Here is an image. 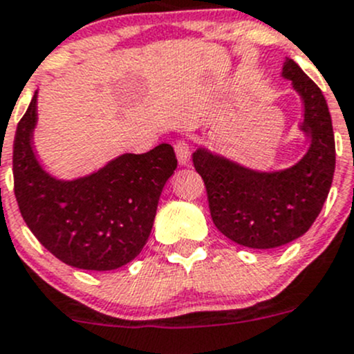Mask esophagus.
Returning a JSON list of instances; mask_svg holds the SVG:
<instances>
[{
    "label": "esophagus",
    "mask_w": 354,
    "mask_h": 354,
    "mask_svg": "<svg viewBox=\"0 0 354 354\" xmlns=\"http://www.w3.org/2000/svg\"><path fill=\"white\" fill-rule=\"evenodd\" d=\"M174 148H176V155H177L178 163L184 167H187L189 163H191V147H189V141L178 140Z\"/></svg>",
    "instance_id": "1"
}]
</instances>
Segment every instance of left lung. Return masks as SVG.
Returning a JSON list of instances; mask_svg holds the SVG:
<instances>
[{
  "mask_svg": "<svg viewBox=\"0 0 354 354\" xmlns=\"http://www.w3.org/2000/svg\"><path fill=\"white\" fill-rule=\"evenodd\" d=\"M283 76L304 100L301 129L310 138V148L297 165L256 172L204 148L192 155L214 227L250 249H274L304 235L326 203L336 169L333 121L322 92L293 59L285 61Z\"/></svg>",
  "mask_w": 354,
  "mask_h": 354,
  "instance_id": "8db88e82",
  "label": "left lung"
}]
</instances>
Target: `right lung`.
<instances>
[{"instance_id":"right-lung-1","label":"right lung","mask_w":354,"mask_h":354,"mask_svg":"<svg viewBox=\"0 0 354 354\" xmlns=\"http://www.w3.org/2000/svg\"><path fill=\"white\" fill-rule=\"evenodd\" d=\"M37 95L20 119L13 143L15 198L30 232L64 264L112 271L133 261L153 228L160 194L177 169L163 143L143 155L126 153L88 177L57 180L32 150Z\"/></svg>"}]
</instances>
